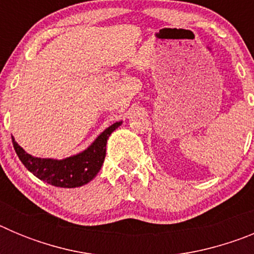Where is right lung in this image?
<instances>
[{"label":"right lung","mask_w":254,"mask_h":254,"mask_svg":"<svg viewBox=\"0 0 254 254\" xmlns=\"http://www.w3.org/2000/svg\"><path fill=\"white\" fill-rule=\"evenodd\" d=\"M122 123L121 121L109 126L86 149L64 159L33 156L22 149L12 136L13 149L26 169L40 181L47 182L48 185L55 187H81L93 181L102 169L105 151H107L108 138L112 132L116 131Z\"/></svg>","instance_id":"obj_1"}]
</instances>
